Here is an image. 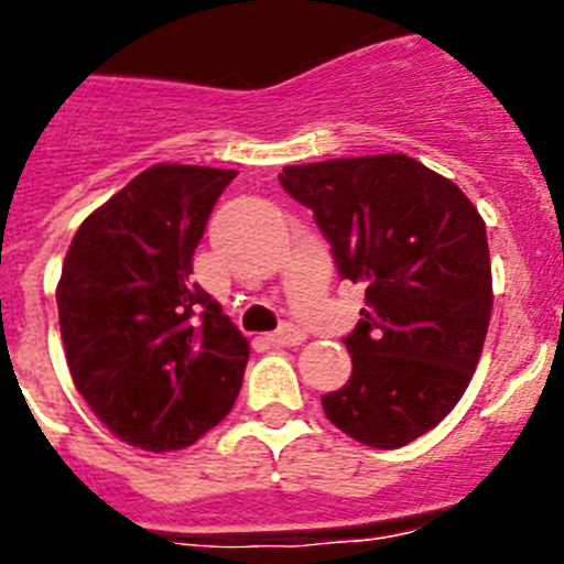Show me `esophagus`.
Returning a JSON list of instances; mask_svg holds the SVG:
<instances>
[{
  "mask_svg": "<svg viewBox=\"0 0 564 564\" xmlns=\"http://www.w3.org/2000/svg\"><path fill=\"white\" fill-rule=\"evenodd\" d=\"M267 341L275 347H297L306 341V334L300 328H294V325H283V328H278L275 334L267 336Z\"/></svg>",
  "mask_w": 564,
  "mask_h": 564,
  "instance_id": "34e87169",
  "label": "esophagus"
}]
</instances>
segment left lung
Masks as SVG:
<instances>
[{
  "instance_id": "8db88e82",
  "label": "left lung",
  "mask_w": 564,
  "mask_h": 564,
  "mask_svg": "<svg viewBox=\"0 0 564 564\" xmlns=\"http://www.w3.org/2000/svg\"><path fill=\"white\" fill-rule=\"evenodd\" d=\"M312 208L339 278L365 283L345 336L354 372L323 394L325 417L370 448H401L459 403L492 314L487 228L456 183L409 155L283 166Z\"/></svg>"
}]
</instances>
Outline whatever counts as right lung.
I'll use <instances>...</instances> for the list:
<instances>
[{
	"instance_id": "add662e5",
	"label": "right lung",
	"mask_w": 564,
	"mask_h": 564,
	"mask_svg": "<svg viewBox=\"0 0 564 564\" xmlns=\"http://www.w3.org/2000/svg\"><path fill=\"white\" fill-rule=\"evenodd\" d=\"M234 170L161 163L72 239L57 317L77 392L119 440L194 445L234 409L250 345L192 281V258Z\"/></svg>"
}]
</instances>
